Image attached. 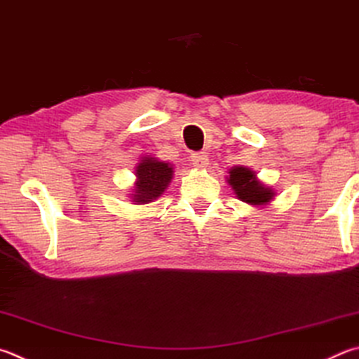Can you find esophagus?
I'll use <instances>...</instances> for the list:
<instances>
[{
	"label": "esophagus",
	"instance_id": "esophagus-1",
	"mask_svg": "<svg viewBox=\"0 0 359 359\" xmlns=\"http://www.w3.org/2000/svg\"><path fill=\"white\" fill-rule=\"evenodd\" d=\"M191 163L196 169H204L208 165V158L204 152H196L191 154Z\"/></svg>",
	"mask_w": 359,
	"mask_h": 359
}]
</instances>
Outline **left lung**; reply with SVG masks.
<instances>
[{
  "label": "left lung",
  "mask_w": 359,
  "mask_h": 359,
  "mask_svg": "<svg viewBox=\"0 0 359 359\" xmlns=\"http://www.w3.org/2000/svg\"><path fill=\"white\" fill-rule=\"evenodd\" d=\"M226 180L236 196L242 202H246L248 205L264 208L270 205L271 201H275L276 191L259 180L256 171H252L251 168L232 166Z\"/></svg>",
  "instance_id": "obj_1"
}]
</instances>
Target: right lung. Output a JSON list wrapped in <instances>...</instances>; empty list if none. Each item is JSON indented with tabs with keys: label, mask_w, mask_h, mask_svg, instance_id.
<instances>
[{
	"label": "right lung",
	"mask_w": 359,
	"mask_h": 359,
	"mask_svg": "<svg viewBox=\"0 0 359 359\" xmlns=\"http://www.w3.org/2000/svg\"><path fill=\"white\" fill-rule=\"evenodd\" d=\"M135 184L130 199L136 205H146L163 196L174 177L172 163L160 161L152 155L141 157L135 168Z\"/></svg>",
	"instance_id": "1"
}]
</instances>
